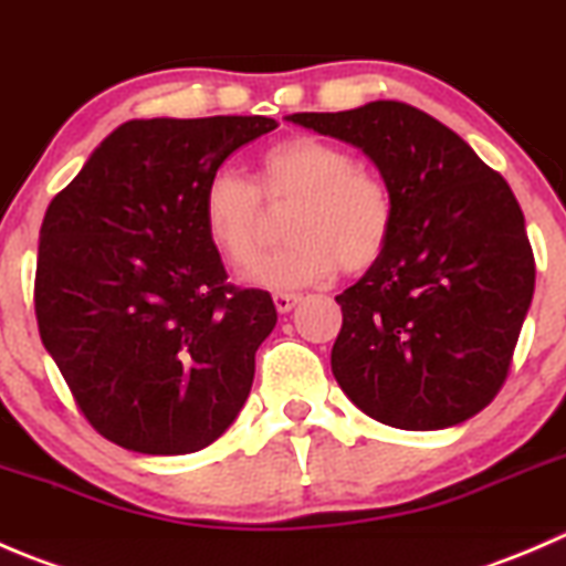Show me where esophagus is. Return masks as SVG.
<instances>
[{
    "instance_id": "obj_1",
    "label": "esophagus",
    "mask_w": 566,
    "mask_h": 566,
    "mask_svg": "<svg viewBox=\"0 0 566 566\" xmlns=\"http://www.w3.org/2000/svg\"><path fill=\"white\" fill-rule=\"evenodd\" d=\"M272 300H275V307H277V311H281V313H289L291 307H294L296 302L302 300V296H300V294H285V291H277V294L272 296Z\"/></svg>"
}]
</instances>
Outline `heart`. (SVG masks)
Instances as JSON below:
<instances>
[{"label":"heart","mask_w":566,"mask_h":566,"mask_svg":"<svg viewBox=\"0 0 566 566\" xmlns=\"http://www.w3.org/2000/svg\"><path fill=\"white\" fill-rule=\"evenodd\" d=\"M264 199L291 203L277 253L266 255L255 281L272 289L318 283L335 270L366 272L390 244L394 192L379 172L327 139L296 134L270 145L259 159L255 184L237 170H217L206 181L200 214L211 248L237 270H248L264 242Z\"/></svg>","instance_id":"heart-1"}]
</instances>
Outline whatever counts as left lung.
<instances>
[{"instance_id": "1", "label": "left lung", "mask_w": 566, "mask_h": 566, "mask_svg": "<svg viewBox=\"0 0 566 566\" xmlns=\"http://www.w3.org/2000/svg\"><path fill=\"white\" fill-rule=\"evenodd\" d=\"M291 123L360 148L394 192L382 259L335 296L340 390L374 421L457 427L503 388L534 296V250L501 172L427 112L371 101Z\"/></svg>"}]
</instances>
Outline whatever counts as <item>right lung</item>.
<instances>
[{
	"instance_id": "1",
	"label": "right lung",
	"mask_w": 566,
	"mask_h": 566,
	"mask_svg": "<svg viewBox=\"0 0 566 566\" xmlns=\"http://www.w3.org/2000/svg\"><path fill=\"white\" fill-rule=\"evenodd\" d=\"M272 128L264 115L128 120L49 203L38 329L82 416L120 449L192 454L248 401L277 311L270 291L228 283L200 200Z\"/></svg>"
}]
</instances>
